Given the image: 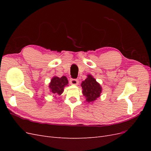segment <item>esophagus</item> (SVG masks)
I'll return each instance as SVG.
<instances>
[{"label": "esophagus", "mask_w": 151, "mask_h": 151, "mask_svg": "<svg viewBox=\"0 0 151 151\" xmlns=\"http://www.w3.org/2000/svg\"><path fill=\"white\" fill-rule=\"evenodd\" d=\"M70 83L72 85H77L79 84V81L77 79H71L70 80Z\"/></svg>", "instance_id": "34e87169"}]
</instances>
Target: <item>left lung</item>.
I'll return each instance as SVG.
<instances>
[{"label": "left lung", "mask_w": 151, "mask_h": 151, "mask_svg": "<svg viewBox=\"0 0 151 151\" xmlns=\"http://www.w3.org/2000/svg\"><path fill=\"white\" fill-rule=\"evenodd\" d=\"M82 93L88 103H93L101 96L102 88L91 74H88L87 78L82 82Z\"/></svg>", "instance_id": "obj_1"}]
</instances>
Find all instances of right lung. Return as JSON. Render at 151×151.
Listing matches in <instances>:
<instances>
[{"instance_id": "1", "label": "right lung", "mask_w": 151, "mask_h": 151, "mask_svg": "<svg viewBox=\"0 0 151 151\" xmlns=\"http://www.w3.org/2000/svg\"><path fill=\"white\" fill-rule=\"evenodd\" d=\"M68 81L65 76H62L61 77L54 76L49 83L48 88L50 89V92L53 94L55 97L57 94L61 95L64 91V88L66 86H68Z\"/></svg>"}]
</instances>
